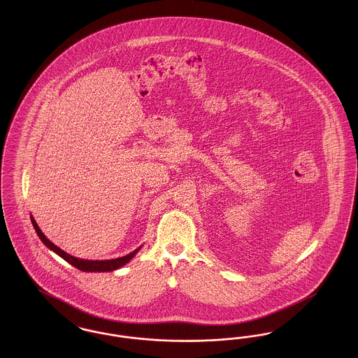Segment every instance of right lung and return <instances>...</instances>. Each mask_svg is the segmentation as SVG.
<instances>
[{
    "instance_id": "obj_1",
    "label": "right lung",
    "mask_w": 358,
    "mask_h": 358,
    "mask_svg": "<svg viewBox=\"0 0 358 358\" xmlns=\"http://www.w3.org/2000/svg\"><path fill=\"white\" fill-rule=\"evenodd\" d=\"M31 222L34 224V231L38 235L40 240L50 250H52L53 252H56L60 257H63L66 262H69V264H72L78 270L85 271V273H107V271L118 270L120 267H123L126 263H129L136 256V252L141 250V247H138L136 250H134L133 252H130L129 255L117 257V259H111V260H85V259H79V257H75V256L69 255L67 252H64L62 248H59L57 245H55L52 241H50L47 236L41 232V229L38 228L37 222H36L32 216H31Z\"/></svg>"
}]
</instances>
